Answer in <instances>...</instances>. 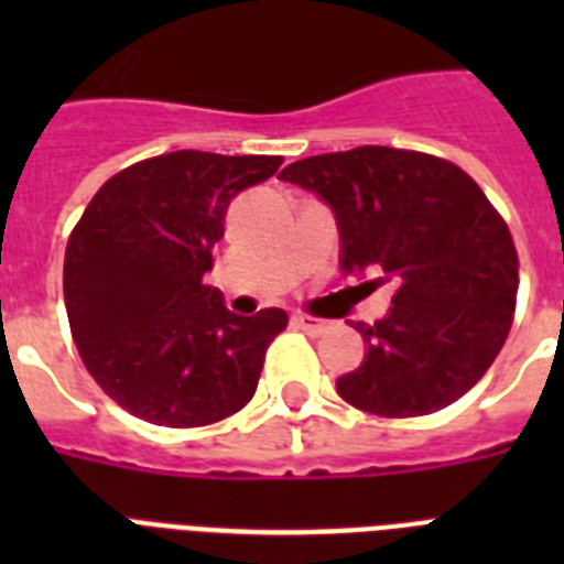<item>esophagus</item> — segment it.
Wrapping results in <instances>:
<instances>
[{
    "label": "esophagus",
    "mask_w": 564,
    "mask_h": 564,
    "mask_svg": "<svg viewBox=\"0 0 564 564\" xmlns=\"http://www.w3.org/2000/svg\"><path fill=\"white\" fill-rule=\"evenodd\" d=\"M292 322H295V327H301V330H307V334H313V336L325 334V330H327L325 318L304 316V313H299V316H292Z\"/></svg>",
    "instance_id": "1"
}]
</instances>
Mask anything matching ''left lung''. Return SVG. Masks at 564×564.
Returning <instances> with one entry per match:
<instances>
[{"mask_svg": "<svg viewBox=\"0 0 564 564\" xmlns=\"http://www.w3.org/2000/svg\"><path fill=\"white\" fill-rule=\"evenodd\" d=\"M339 228V269L392 283V307L357 325L366 357L336 380L357 410L412 419L471 389L507 343L518 254L507 221L459 166L386 145L290 163Z\"/></svg>", "mask_w": 564, "mask_h": 564, "instance_id": "left-lung-1", "label": "left lung"}]
</instances>
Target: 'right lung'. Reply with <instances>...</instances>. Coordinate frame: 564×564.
<instances>
[{"instance_id":"obj_1","label":"right lung","mask_w":564,"mask_h":564,"mask_svg":"<svg viewBox=\"0 0 564 564\" xmlns=\"http://www.w3.org/2000/svg\"><path fill=\"white\" fill-rule=\"evenodd\" d=\"M283 158L172 152L134 163L87 204L66 242L73 339L101 392L161 427H204L254 398L281 307L237 316L204 286L225 213Z\"/></svg>"}]
</instances>
